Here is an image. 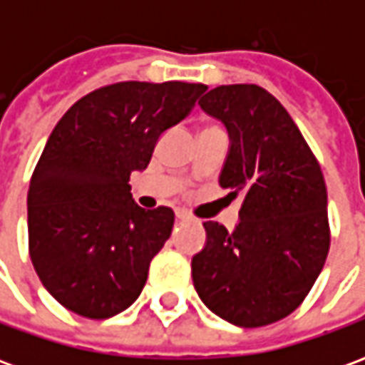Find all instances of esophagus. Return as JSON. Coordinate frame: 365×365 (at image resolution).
<instances>
[{"instance_id": "34e87169", "label": "esophagus", "mask_w": 365, "mask_h": 365, "mask_svg": "<svg viewBox=\"0 0 365 365\" xmlns=\"http://www.w3.org/2000/svg\"><path fill=\"white\" fill-rule=\"evenodd\" d=\"M175 219H178V221H190L191 215L187 213V211H183V209H178V211H175Z\"/></svg>"}]
</instances>
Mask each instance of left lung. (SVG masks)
<instances>
[{"mask_svg": "<svg viewBox=\"0 0 365 365\" xmlns=\"http://www.w3.org/2000/svg\"><path fill=\"white\" fill-rule=\"evenodd\" d=\"M199 105L227 127L230 146L219 183L229 197L242 195V207L232 232L203 222L207 242L191 260L193 285L230 324L266 327L303 303L324 266V178L289 113L260 86H219Z\"/></svg>", "mask_w": 365, "mask_h": 365, "instance_id": "1", "label": "left lung"}]
</instances>
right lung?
I'll list each match as a JSON object with an SVG mask.
<instances>
[{
  "mask_svg": "<svg viewBox=\"0 0 365 365\" xmlns=\"http://www.w3.org/2000/svg\"><path fill=\"white\" fill-rule=\"evenodd\" d=\"M205 90L111 83L76 101L51 133L29 185V254L68 311L109 319L140 295L152 258L172 235L174 211L136 205L128 180Z\"/></svg>",
  "mask_w": 365,
  "mask_h": 365,
  "instance_id": "obj_1",
  "label": "right lung"
}]
</instances>
